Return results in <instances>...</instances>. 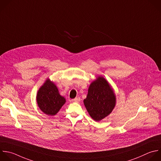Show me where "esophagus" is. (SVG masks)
Here are the masks:
<instances>
[{"label":"esophagus","mask_w":161,"mask_h":161,"mask_svg":"<svg viewBox=\"0 0 161 161\" xmlns=\"http://www.w3.org/2000/svg\"><path fill=\"white\" fill-rule=\"evenodd\" d=\"M72 101L74 102H79L80 101V97H76V98L73 99Z\"/></svg>","instance_id":"34e87169"}]
</instances>
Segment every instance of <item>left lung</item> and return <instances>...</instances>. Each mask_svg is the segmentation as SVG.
Returning a JSON list of instances; mask_svg holds the SVG:
<instances>
[{
	"instance_id": "obj_1",
	"label": "left lung",
	"mask_w": 161,
	"mask_h": 161,
	"mask_svg": "<svg viewBox=\"0 0 161 161\" xmlns=\"http://www.w3.org/2000/svg\"><path fill=\"white\" fill-rule=\"evenodd\" d=\"M116 96L108 81L98 76L90 84L83 102L91 118L100 121L109 116L116 105Z\"/></svg>"
}]
</instances>
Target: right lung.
<instances>
[{
  "label": "right lung",
  "mask_w": 161,
  "mask_h": 161,
  "mask_svg": "<svg viewBox=\"0 0 161 161\" xmlns=\"http://www.w3.org/2000/svg\"><path fill=\"white\" fill-rule=\"evenodd\" d=\"M36 102L43 113L54 116L65 103L66 99L59 94L56 85L47 79L37 92Z\"/></svg>",
  "instance_id": "right-lung-1"
}]
</instances>
